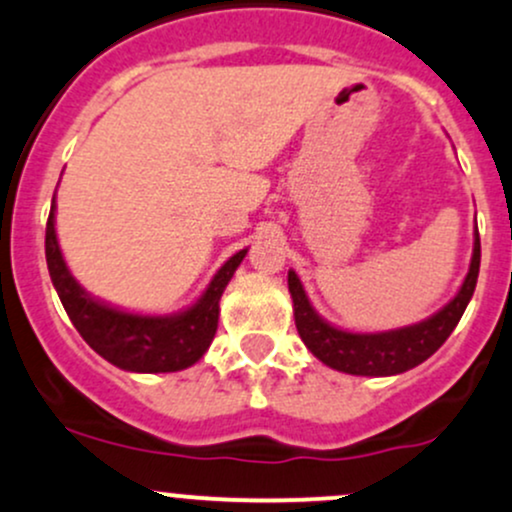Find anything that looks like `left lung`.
<instances>
[{"label": "left lung", "mask_w": 512, "mask_h": 512, "mask_svg": "<svg viewBox=\"0 0 512 512\" xmlns=\"http://www.w3.org/2000/svg\"><path fill=\"white\" fill-rule=\"evenodd\" d=\"M478 266H481V239H474V254L471 266L461 283L459 293L454 295L439 312L427 320L410 324V327L388 329V332H346L322 320L307 298L298 273L288 271V290L293 295L295 327L307 349L329 368H337L351 376H395V373L410 371L427 361L434 351L447 342L449 334L459 324L476 290Z\"/></svg>", "instance_id": "obj_1"}]
</instances>
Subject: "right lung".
<instances>
[{
	"label": "right lung",
	"instance_id": "obj_1",
	"mask_svg": "<svg viewBox=\"0 0 512 512\" xmlns=\"http://www.w3.org/2000/svg\"><path fill=\"white\" fill-rule=\"evenodd\" d=\"M246 251L241 249L214 273L205 293L188 310L175 315H136L92 298L68 271L56 236V197L46 224L48 273L70 322L102 359L134 373L183 371L202 359L217 332L219 298Z\"/></svg>",
	"mask_w": 512,
	"mask_h": 512
}]
</instances>
